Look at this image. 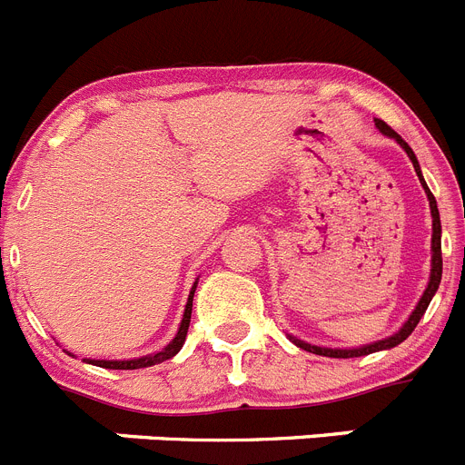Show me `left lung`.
I'll return each mask as SVG.
<instances>
[{
	"label": "left lung",
	"instance_id": "8db88e82",
	"mask_svg": "<svg viewBox=\"0 0 465 465\" xmlns=\"http://www.w3.org/2000/svg\"><path fill=\"white\" fill-rule=\"evenodd\" d=\"M375 125L380 127V133L386 134V137L396 139L398 143L402 146V151L408 153V158L412 160L414 165V172H417L419 182H421V186H424L426 191V197H429V207H430V216H433V235H430V277H429V286H426L424 295L419 298L417 307H414V312L410 314V319L405 323H402V328L398 332H393L391 338H384L380 340V342H372V344H365V347H356V349H328V347H316V344H307L302 342V340L293 338V335H289L291 340H293L295 344H298L300 349H305V351H312V354H319V356H331V359H356V356H368L372 354V351H381V349H391L396 347V344H401L402 340H408L410 335H412V331L417 328L419 319L424 316V312L429 310L430 300H433L435 291H438V286H440V279H442V244H440V235H442V225H440V212H438V204H435V197L433 193L429 191V186H426L424 176H421V167H419L417 163V155H414V151L410 149L408 142L401 137V134L396 133V130H391V127L386 125L384 121H380L377 118Z\"/></svg>",
	"mask_w": 465,
	"mask_h": 465
}]
</instances>
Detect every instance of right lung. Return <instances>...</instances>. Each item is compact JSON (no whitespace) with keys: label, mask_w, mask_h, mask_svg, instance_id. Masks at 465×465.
<instances>
[{"label":"right lung","mask_w":465,"mask_h":465,"mask_svg":"<svg viewBox=\"0 0 465 465\" xmlns=\"http://www.w3.org/2000/svg\"><path fill=\"white\" fill-rule=\"evenodd\" d=\"M193 295H195V286L191 289V295H188V302H186V310H183V319H182V326L176 331L174 340L167 344L163 351L158 354H149V356H142V359H130V361H94V359H84L85 363H93V365H100V368H109V371H137V368H149V365L155 363H163V361L172 359L182 351L183 342H186V335H188V326H191V312H193Z\"/></svg>","instance_id":"right-lung-1"}]
</instances>
